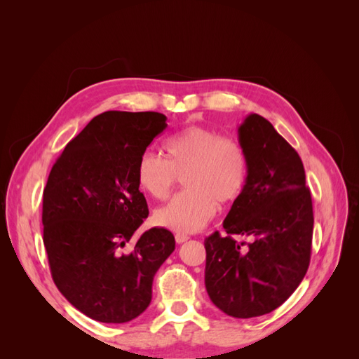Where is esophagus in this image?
<instances>
[{"mask_svg":"<svg viewBox=\"0 0 359 359\" xmlns=\"http://www.w3.org/2000/svg\"><path fill=\"white\" fill-rule=\"evenodd\" d=\"M189 235H184V233H175V241H177V244H182V243H186L187 240H189Z\"/></svg>","mask_w":359,"mask_h":359,"instance_id":"34e87169","label":"esophagus"}]
</instances>
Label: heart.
<instances>
[{
  "instance_id": "heart-1",
  "label": "heart",
  "mask_w": 359,
  "mask_h": 359,
  "mask_svg": "<svg viewBox=\"0 0 359 359\" xmlns=\"http://www.w3.org/2000/svg\"><path fill=\"white\" fill-rule=\"evenodd\" d=\"M166 158L154 151L139 157V187L154 199H166L178 177L187 189L175 194L154 214L158 226L180 233L198 232L211 222L217 202L231 205L241 196L248 177L245 149L203 126H189L170 136Z\"/></svg>"
}]
</instances>
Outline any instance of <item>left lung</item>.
<instances>
[{
    "label": "left lung",
    "instance_id": "8db88e82",
    "mask_svg": "<svg viewBox=\"0 0 359 359\" xmlns=\"http://www.w3.org/2000/svg\"><path fill=\"white\" fill-rule=\"evenodd\" d=\"M248 177L223 227L205 238V287L232 318L262 316L280 307L306 276L313 203L301 157L268 119L248 115L238 128ZM236 234L252 243H238Z\"/></svg>",
    "mask_w": 359,
    "mask_h": 359
}]
</instances>
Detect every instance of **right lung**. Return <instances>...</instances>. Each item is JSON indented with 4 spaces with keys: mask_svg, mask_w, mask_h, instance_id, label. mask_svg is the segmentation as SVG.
Returning a JSON list of instances; mask_svg holds the SVG:
<instances>
[{
    "mask_svg": "<svg viewBox=\"0 0 359 359\" xmlns=\"http://www.w3.org/2000/svg\"><path fill=\"white\" fill-rule=\"evenodd\" d=\"M166 119L158 112L97 115L64 148L43 190V244L53 283L94 320L124 323L144 313L157 269L175 250L163 227L135 238L148 217L137 160Z\"/></svg>",
    "mask_w": 359,
    "mask_h": 359,
    "instance_id": "obj_1",
    "label": "right lung"
}]
</instances>
